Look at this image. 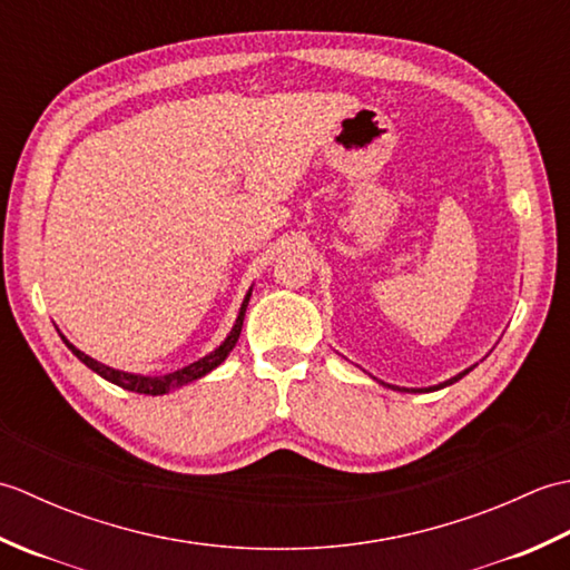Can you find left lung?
<instances>
[{"mask_svg": "<svg viewBox=\"0 0 570 570\" xmlns=\"http://www.w3.org/2000/svg\"><path fill=\"white\" fill-rule=\"evenodd\" d=\"M472 370V367H470ZM470 370H463L460 374H455V377H451V380H445V382H441V384H435V386H429V390H406V386H392V384H384V386H392V390H396V392H435V390H443V386H448V384H453V382H458V380H463L465 374L470 372Z\"/></svg>", "mask_w": 570, "mask_h": 570, "instance_id": "obj_1", "label": "left lung"}]
</instances>
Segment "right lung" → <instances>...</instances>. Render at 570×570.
Segmentation results:
<instances>
[{"label": "right lung", "mask_w": 570, "mask_h": 570, "mask_svg": "<svg viewBox=\"0 0 570 570\" xmlns=\"http://www.w3.org/2000/svg\"><path fill=\"white\" fill-rule=\"evenodd\" d=\"M249 296H252V288L247 292L245 301H242L239 316H237V321H235V325H233V331H229V335L225 337V341H223L220 345H217V347L213 350L210 355L200 357L198 362H190V365L180 367V370H176V372L161 374V377H144V374H131V372H122V370L107 367V365H102V362L92 360L90 355L80 353V350H78L76 345L68 343L66 335H60V337H63V343L68 345L70 353L76 355V357L82 362V365H88L92 372H98L102 380L112 382V384H117V386H122V390H127V392H137V394H151V396H156V394H168L171 390H178V386H184V384H188V382H196V380L205 377V374L213 372L217 365H223L225 357H227L229 353H233V347H235L237 337H239V333H242V323H245V311H247V304H249Z\"/></svg>", "instance_id": "add662e5"}]
</instances>
